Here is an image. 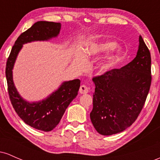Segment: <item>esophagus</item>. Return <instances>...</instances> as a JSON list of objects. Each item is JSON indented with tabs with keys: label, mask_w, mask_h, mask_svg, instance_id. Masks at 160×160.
<instances>
[{
	"label": "esophagus",
	"mask_w": 160,
	"mask_h": 160,
	"mask_svg": "<svg viewBox=\"0 0 160 160\" xmlns=\"http://www.w3.org/2000/svg\"><path fill=\"white\" fill-rule=\"evenodd\" d=\"M79 92H80V94H86V93L89 92V89H88V87L86 86L82 85L80 86Z\"/></svg>",
	"instance_id": "34e87169"
}]
</instances>
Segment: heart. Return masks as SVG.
I'll return each instance as SVG.
<instances>
[{
  "mask_svg": "<svg viewBox=\"0 0 160 160\" xmlns=\"http://www.w3.org/2000/svg\"><path fill=\"white\" fill-rule=\"evenodd\" d=\"M116 44L113 42H107V43H101V44L98 45H95L93 47H90L86 50V56H95V55H98L100 53L107 52V51L110 50V49H112L114 48ZM123 52H122V49H117L116 52L112 55V56L109 58V60L106 62V63L102 64V65H100V71L102 72H104V71H107V70L111 66L113 65V64L116 63V62H119L120 60L122 59V58L123 57ZM75 64L78 66L79 68L82 69L83 68L84 66H85V62L80 57H78L76 59V62H75Z\"/></svg>",
  "mask_w": 160,
  "mask_h": 160,
  "instance_id": "1",
  "label": "heart"
}]
</instances>
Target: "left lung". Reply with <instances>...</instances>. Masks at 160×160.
Listing matches in <instances>:
<instances>
[{
  "label": "left lung",
  "instance_id": "1",
  "mask_svg": "<svg viewBox=\"0 0 160 160\" xmlns=\"http://www.w3.org/2000/svg\"><path fill=\"white\" fill-rule=\"evenodd\" d=\"M92 80L93 126L102 135L124 131L137 120L151 85V57L143 38L139 37L138 50L132 61L93 77Z\"/></svg>",
  "mask_w": 160,
  "mask_h": 160
}]
</instances>
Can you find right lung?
Wrapping results in <instances>:
<instances>
[{
    "instance_id": "right-lung-1",
    "label": "right lung",
    "mask_w": 160,
    "mask_h": 160,
    "mask_svg": "<svg viewBox=\"0 0 160 160\" xmlns=\"http://www.w3.org/2000/svg\"><path fill=\"white\" fill-rule=\"evenodd\" d=\"M61 24L40 21L22 33L12 47L6 64V78L8 94L12 107L20 118L28 126L44 132L52 130L59 123L65 110L78 95L80 86L79 79L65 82L58 90L46 100L36 103L24 101L16 91L12 81V70L18 52L22 44L34 40H47L59 33Z\"/></svg>"
}]
</instances>
